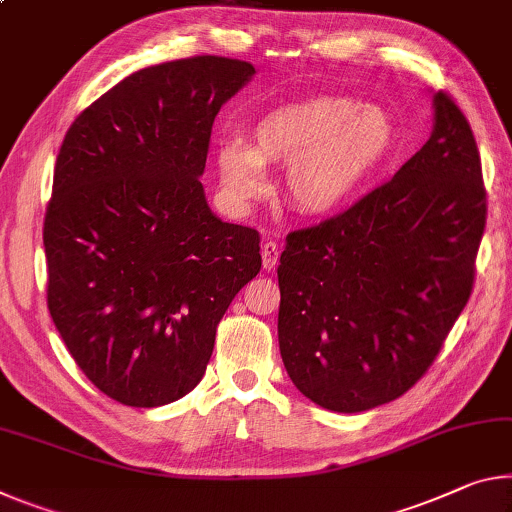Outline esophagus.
Instances as JSON below:
<instances>
[{
	"mask_svg": "<svg viewBox=\"0 0 512 512\" xmlns=\"http://www.w3.org/2000/svg\"><path fill=\"white\" fill-rule=\"evenodd\" d=\"M278 259H280V248H278V243L275 241H266L264 246H262V264H264V269H275V266H278Z\"/></svg>",
	"mask_w": 512,
	"mask_h": 512,
	"instance_id": "34e87169",
	"label": "esophagus"
}]
</instances>
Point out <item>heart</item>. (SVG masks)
<instances>
[{"label": "heart", "mask_w": 512, "mask_h": 512, "mask_svg": "<svg viewBox=\"0 0 512 512\" xmlns=\"http://www.w3.org/2000/svg\"><path fill=\"white\" fill-rule=\"evenodd\" d=\"M394 136L383 109L360 107L348 97H314L266 113L255 125L253 145L218 143V177L234 202H250L269 189L266 166H287L289 205L303 214H328L387 157Z\"/></svg>", "instance_id": "1"}]
</instances>
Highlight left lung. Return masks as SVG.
<instances>
[{"instance_id":"left-lung-1","label":"left lung","mask_w":512,"mask_h":512,"mask_svg":"<svg viewBox=\"0 0 512 512\" xmlns=\"http://www.w3.org/2000/svg\"><path fill=\"white\" fill-rule=\"evenodd\" d=\"M431 139L346 212L287 237L280 355L326 410L399 399L440 353L474 287L488 216L481 154L465 113L435 93Z\"/></svg>"}]
</instances>
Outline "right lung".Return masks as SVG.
<instances>
[{
    "label": "right lung",
    "mask_w": 512,
    "mask_h": 512,
    "mask_svg": "<svg viewBox=\"0 0 512 512\" xmlns=\"http://www.w3.org/2000/svg\"><path fill=\"white\" fill-rule=\"evenodd\" d=\"M253 75L209 54L143 68L63 139L43 227L47 307L113 401L157 408L189 394L218 321L262 269L259 232L223 223L200 182L216 113Z\"/></svg>",
    "instance_id": "1"
}]
</instances>
